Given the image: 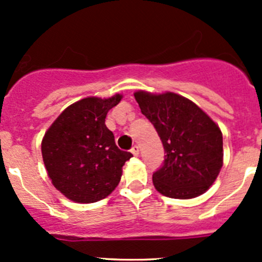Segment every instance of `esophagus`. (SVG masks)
Returning <instances> with one entry per match:
<instances>
[{
	"instance_id": "34e87169",
	"label": "esophagus",
	"mask_w": 262,
	"mask_h": 262,
	"mask_svg": "<svg viewBox=\"0 0 262 262\" xmlns=\"http://www.w3.org/2000/svg\"><path fill=\"white\" fill-rule=\"evenodd\" d=\"M130 152L133 153V156H138L139 155V147L138 146H133V147H132Z\"/></svg>"
}]
</instances>
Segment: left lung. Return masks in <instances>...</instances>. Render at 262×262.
<instances>
[{"mask_svg":"<svg viewBox=\"0 0 262 262\" xmlns=\"http://www.w3.org/2000/svg\"><path fill=\"white\" fill-rule=\"evenodd\" d=\"M134 97L166 152L162 167L152 176L156 190L173 199L204 194L223 166L219 126L196 104L173 92L137 91Z\"/></svg>","mask_w":262,"mask_h":262,"instance_id":"left-lung-1","label":"left lung"}]
</instances>
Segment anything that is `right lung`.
Wrapping results in <instances>:
<instances>
[{
    "label": "right lung",
    "mask_w": 262,
    "mask_h": 262,
    "mask_svg": "<svg viewBox=\"0 0 262 262\" xmlns=\"http://www.w3.org/2000/svg\"><path fill=\"white\" fill-rule=\"evenodd\" d=\"M121 97L82 99L63 110L44 134L41 155L49 179L72 202L87 204L112 194L124 163L133 157L116 147L114 134L105 125L107 112Z\"/></svg>",
    "instance_id": "1"
}]
</instances>
